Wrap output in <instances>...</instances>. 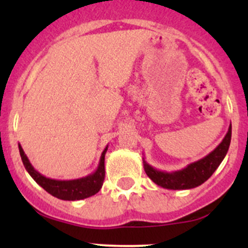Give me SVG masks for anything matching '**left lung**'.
Segmentation results:
<instances>
[{
  "instance_id": "obj_1",
  "label": "left lung",
  "mask_w": 248,
  "mask_h": 248,
  "mask_svg": "<svg viewBox=\"0 0 248 248\" xmlns=\"http://www.w3.org/2000/svg\"><path fill=\"white\" fill-rule=\"evenodd\" d=\"M232 139V124H229L228 132H227L226 137L221 141V144L210 152L207 156L204 158L199 159V161L193 162V163L188 164L186 168L181 169V170L176 171H162L157 170L154 167L150 166L144 158H142V163H144L145 172L147 176L152 180L156 185L163 187V188L168 189H191L194 187L201 186L204 184L215 170L218 168L221 162L223 161L226 157L227 152H228L229 145H231Z\"/></svg>"
}]
</instances>
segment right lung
<instances>
[{
	"label": "right lung",
	"instance_id": "add662e5",
	"mask_svg": "<svg viewBox=\"0 0 248 248\" xmlns=\"http://www.w3.org/2000/svg\"><path fill=\"white\" fill-rule=\"evenodd\" d=\"M107 150H108V146L102 152L98 167H97L96 171L92 172V174L76 180H55L46 177L41 172L37 171L32 167V164L30 163L21 145L19 144V152L20 156H21L22 163H24L25 169L32 176V179L39 186L43 187L47 193L56 197V198L62 199V201H80V199L89 198V197L98 193L99 189L102 188V185H103L104 176H106L104 157H106Z\"/></svg>",
	"mask_w": 248,
	"mask_h": 248
}]
</instances>
